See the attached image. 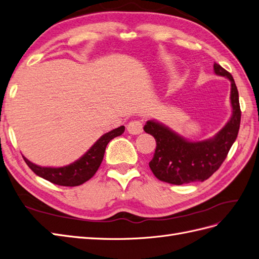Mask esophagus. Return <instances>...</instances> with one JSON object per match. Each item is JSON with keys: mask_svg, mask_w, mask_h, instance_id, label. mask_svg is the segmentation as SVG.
I'll return each mask as SVG.
<instances>
[{"mask_svg": "<svg viewBox=\"0 0 259 259\" xmlns=\"http://www.w3.org/2000/svg\"><path fill=\"white\" fill-rule=\"evenodd\" d=\"M127 131L130 134H133V135H137V134H141L143 132V124L140 121H131L127 124Z\"/></svg>", "mask_w": 259, "mask_h": 259, "instance_id": "34e87169", "label": "esophagus"}]
</instances>
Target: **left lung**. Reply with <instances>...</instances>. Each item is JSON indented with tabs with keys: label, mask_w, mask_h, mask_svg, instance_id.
I'll list each match as a JSON object with an SVG mask.
<instances>
[{
	"label": "left lung",
	"mask_w": 259,
	"mask_h": 259,
	"mask_svg": "<svg viewBox=\"0 0 259 259\" xmlns=\"http://www.w3.org/2000/svg\"><path fill=\"white\" fill-rule=\"evenodd\" d=\"M214 71L231 81L233 115L212 140L189 142L154 121H148L144 126V131L156 140L157 146L149 167L160 181L180 186L206 180L222 165L236 140L242 112L235 81L218 64H214Z\"/></svg>",
	"instance_id": "8db88e82"
}]
</instances>
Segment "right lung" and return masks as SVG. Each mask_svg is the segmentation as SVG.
<instances>
[{"mask_svg":"<svg viewBox=\"0 0 259 259\" xmlns=\"http://www.w3.org/2000/svg\"><path fill=\"white\" fill-rule=\"evenodd\" d=\"M124 131V126H119V127L101 136L96 142V144L80 159L65 167H39L31 163L25 157L24 160L37 176L53 182L55 185L65 187L80 186L84 184L85 181L91 179L94 174L97 172L101 162L103 160L106 145L114 137L122 135Z\"/></svg>","mask_w":259,"mask_h":259,"instance_id":"add662e5","label":"right lung"}]
</instances>
